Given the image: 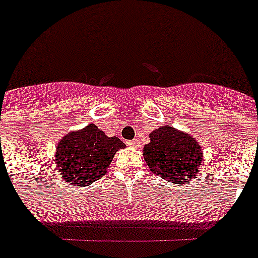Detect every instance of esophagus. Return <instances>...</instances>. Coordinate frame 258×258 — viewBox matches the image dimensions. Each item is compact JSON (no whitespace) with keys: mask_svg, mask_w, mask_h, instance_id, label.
I'll use <instances>...</instances> for the list:
<instances>
[{"mask_svg":"<svg viewBox=\"0 0 258 258\" xmlns=\"http://www.w3.org/2000/svg\"><path fill=\"white\" fill-rule=\"evenodd\" d=\"M127 145H128L130 147H139V145H141V143H139V141H138V139H134V141L127 142Z\"/></svg>","mask_w":258,"mask_h":258,"instance_id":"34e87169","label":"esophagus"}]
</instances>
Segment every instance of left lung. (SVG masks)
I'll list each match as a JSON object with an SVG mask.
<instances>
[{
  "mask_svg": "<svg viewBox=\"0 0 258 258\" xmlns=\"http://www.w3.org/2000/svg\"><path fill=\"white\" fill-rule=\"evenodd\" d=\"M150 170L167 182L183 183L200 172L202 150L190 134L163 125L150 134V143L143 149Z\"/></svg>",
  "mask_w": 258,
  "mask_h": 258,
  "instance_id": "obj_1",
  "label": "left lung"
}]
</instances>
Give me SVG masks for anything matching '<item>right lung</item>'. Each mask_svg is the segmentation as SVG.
Instances as JSON below:
<instances>
[{
  "instance_id": "1",
  "label": "right lung",
  "mask_w": 258,
  "mask_h": 258,
  "mask_svg": "<svg viewBox=\"0 0 258 258\" xmlns=\"http://www.w3.org/2000/svg\"><path fill=\"white\" fill-rule=\"evenodd\" d=\"M124 147L119 138L107 137L95 124H88L58 142L56 165L66 182L84 187L103 178L113 155Z\"/></svg>"
}]
</instances>
